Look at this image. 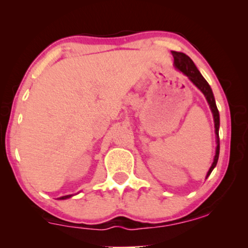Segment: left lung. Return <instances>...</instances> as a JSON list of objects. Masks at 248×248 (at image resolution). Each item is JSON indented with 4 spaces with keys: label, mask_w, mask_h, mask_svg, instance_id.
Masks as SVG:
<instances>
[{
    "label": "left lung",
    "mask_w": 248,
    "mask_h": 248,
    "mask_svg": "<svg viewBox=\"0 0 248 248\" xmlns=\"http://www.w3.org/2000/svg\"><path fill=\"white\" fill-rule=\"evenodd\" d=\"M172 56H174V66L178 71H181L183 74H185L186 77L188 78L189 80L192 81L193 83L198 87V89L202 91V93L205 96V99L210 105V108H211V111L213 114V120H215V128H216V135H217V149H216V155L215 159H213V162L210 167L208 174H206V177L208 178L213 168L217 166V162H218L219 158V151H220V140H219V125H220V117H219V110L217 108L215 96H213V93L211 90V87L209 86V83L206 82V80L202 77V74L200 73L198 67L195 66V64L193 63V61L189 59V57L184 53L181 52H171Z\"/></svg>",
    "instance_id": "left-lung-1"
}]
</instances>
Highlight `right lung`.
Wrapping results in <instances>:
<instances>
[{
    "label": "right lung",
    "mask_w": 248,
    "mask_h": 248,
    "mask_svg": "<svg viewBox=\"0 0 248 248\" xmlns=\"http://www.w3.org/2000/svg\"><path fill=\"white\" fill-rule=\"evenodd\" d=\"M71 196H72V195H65V196H61V198H60L59 200H65V199H69V198H71Z\"/></svg>",
    "instance_id": "1"
}]
</instances>
